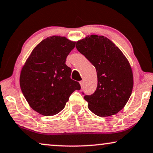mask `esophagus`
<instances>
[{
  "label": "esophagus",
  "instance_id": "obj_1",
  "mask_svg": "<svg viewBox=\"0 0 153 153\" xmlns=\"http://www.w3.org/2000/svg\"><path fill=\"white\" fill-rule=\"evenodd\" d=\"M79 83H80L81 87V88H83V85H84V83H83V81H81L80 82H79Z\"/></svg>",
  "mask_w": 153,
  "mask_h": 153
}]
</instances>
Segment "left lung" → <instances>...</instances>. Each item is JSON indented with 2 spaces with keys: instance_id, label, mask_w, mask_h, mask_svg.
I'll list each match as a JSON object with an SVG mask.
<instances>
[{
  "instance_id": "obj_1",
  "label": "left lung",
  "mask_w": 153,
  "mask_h": 153,
  "mask_svg": "<svg viewBox=\"0 0 153 153\" xmlns=\"http://www.w3.org/2000/svg\"><path fill=\"white\" fill-rule=\"evenodd\" d=\"M76 47L97 72V89L92 95L84 96L88 107L98 116L117 114L127 104L133 88L132 70L127 58L104 36H87L76 42Z\"/></svg>"
}]
</instances>
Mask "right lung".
<instances>
[{
    "mask_svg": "<svg viewBox=\"0 0 153 153\" xmlns=\"http://www.w3.org/2000/svg\"><path fill=\"white\" fill-rule=\"evenodd\" d=\"M76 42L65 37L51 36L38 44L23 66L20 87L30 107L43 116L57 114L65 106L80 84L70 78L67 56Z\"/></svg>",
    "mask_w": 153,
    "mask_h": 153,
    "instance_id": "1",
    "label": "right lung"
}]
</instances>
